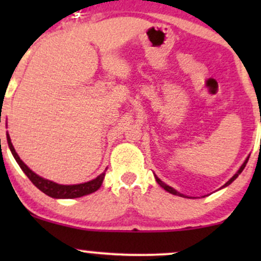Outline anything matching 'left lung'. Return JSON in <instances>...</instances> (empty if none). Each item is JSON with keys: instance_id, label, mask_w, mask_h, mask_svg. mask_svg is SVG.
<instances>
[{"instance_id": "obj_1", "label": "left lung", "mask_w": 261, "mask_h": 261, "mask_svg": "<svg viewBox=\"0 0 261 261\" xmlns=\"http://www.w3.org/2000/svg\"><path fill=\"white\" fill-rule=\"evenodd\" d=\"M248 160H249V157H248V158H247V160H245V162H244V163H243V164H242V167H241V168H239V170H238V172H237V173H236V174H234V175H233V176H232V178H230V179H229V180H228V181H227V182H226V184H224V185H223V188H224V187H227V185H229V184H230V182H232L233 180H234V179L237 178V176H238L239 174H241V173H242V172H243L244 167H245V166H247V163H248ZM155 180H157V182H158V184H160V185H161V187L164 189V190H167V191H168V193H170V194H174V195H178V196H182V197H184V195H182V194H180V193H178V191H176V190H174V189H173V188H170V187H169V185L164 184V182H163V181H162V180H161V179H160V178H158V176H155Z\"/></svg>"}]
</instances>
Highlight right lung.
<instances>
[{
    "label": "right lung",
    "instance_id": "1",
    "mask_svg": "<svg viewBox=\"0 0 261 261\" xmlns=\"http://www.w3.org/2000/svg\"><path fill=\"white\" fill-rule=\"evenodd\" d=\"M7 141L14 160L17 161V163L19 164L20 168H22L23 172L25 173V175L28 176L29 180H31L33 184L39 189V190H41L44 194H46V195L55 197V199H73V197H81V196H85V195H88V194L94 193V191H97L98 189L100 188L104 176H106V172H103L95 179H93L91 181L83 182V184H77V185L56 184V182L46 180V179L37 175L34 172H32V170L29 169L24 163H23L22 160L19 158V155L17 154L13 145H12L8 134H7Z\"/></svg>",
    "mask_w": 261,
    "mask_h": 261
}]
</instances>
